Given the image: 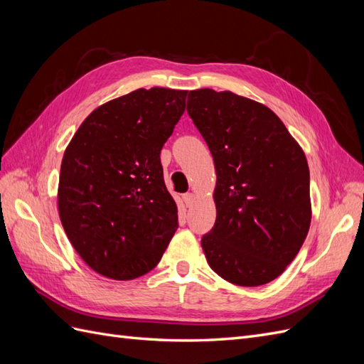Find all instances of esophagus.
Wrapping results in <instances>:
<instances>
[{"label": "esophagus", "mask_w": 364, "mask_h": 364, "mask_svg": "<svg viewBox=\"0 0 364 364\" xmlns=\"http://www.w3.org/2000/svg\"><path fill=\"white\" fill-rule=\"evenodd\" d=\"M194 194L193 193H185L183 196H182V200H183V203L186 205V206H191L193 205V202H194Z\"/></svg>", "instance_id": "1"}]
</instances>
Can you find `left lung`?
Returning a JSON list of instances; mask_svg holds the SVG:
<instances>
[{
  "label": "left lung",
  "mask_w": 364,
  "mask_h": 364,
  "mask_svg": "<svg viewBox=\"0 0 364 364\" xmlns=\"http://www.w3.org/2000/svg\"><path fill=\"white\" fill-rule=\"evenodd\" d=\"M186 111L211 151L214 228L202 237L209 267L241 287L278 278L311 223L310 170L267 106L234 92L190 91Z\"/></svg>",
  "instance_id": "1"
}]
</instances>
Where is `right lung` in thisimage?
<instances>
[{
  "label": "right lung",
  "mask_w": 364,
  "mask_h": 364,
  "mask_svg": "<svg viewBox=\"0 0 364 364\" xmlns=\"http://www.w3.org/2000/svg\"><path fill=\"white\" fill-rule=\"evenodd\" d=\"M186 94L141 87L118 97L91 112L65 150L60 222L82 259L106 278L155 269L179 228L159 156Z\"/></svg>",
  "instance_id": "1"
}]
</instances>
